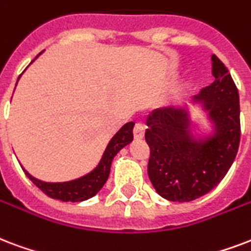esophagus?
<instances>
[{
    "label": "esophagus",
    "instance_id": "34e87169",
    "mask_svg": "<svg viewBox=\"0 0 251 251\" xmlns=\"http://www.w3.org/2000/svg\"><path fill=\"white\" fill-rule=\"evenodd\" d=\"M145 125L143 124H137L134 126V138L135 139H142L145 137Z\"/></svg>",
    "mask_w": 251,
    "mask_h": 251
}]
</instances>
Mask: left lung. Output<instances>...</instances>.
Segmentation results:
<instances>
[{"mask_svg": "<svg viewBox=\"0 0 251 251\" xmlns=\"http://www.w3.org/2000/svg\"><path fill=\"white\" fill-rule=\"evenodd\" d=\"M210 60L215 81L191 101L205 113L208 133H195L189 106L158 108L146 120L147 174L156 192L170 201H192L217 187L240 146L238 91L219 57L212 55Z\"/></svg>", "mask_w": 251, "mask_h": 251, "instance_id": "8db88e82", "label": "left lung"}]
</instances>
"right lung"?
<instances>
[{"instance_id": "1", "label": "right lung", "mask_w": 251, "mask_h": 251, "mask_svg": "<svg viewBox=\"0 0 251 251\" xmlns=\"http://www.w3.org/2000/svg\"><path fill=\"white\" fill-rule=\"evenodd\" d=\"M42 53V52H41ZM39 53V55H41ZM38 55V56H39ZM36 56V57H38ZM35 57V59H36ZM34 62V60H32ZM31 62V63H32ZM19 80V77H18ZM17 85V84H15ZM133 127L134 122H127L114 134L112 139L109 141L108 146L105 149L104 154L101 156L100 162L96 166L91 172L85 174L84 176H80L77 179L70 181H62V183H51V181H43L36 179L32 175H30L22 166V170L26 174V176L34 183V184L41 189L42 192H45L47 196L62 201H71L79 202L93 198L96 194H99L104 184L106 183L110 174V167L114 156L118 152L127 146L133 141Z\"/></svg>"}]
</instances>
